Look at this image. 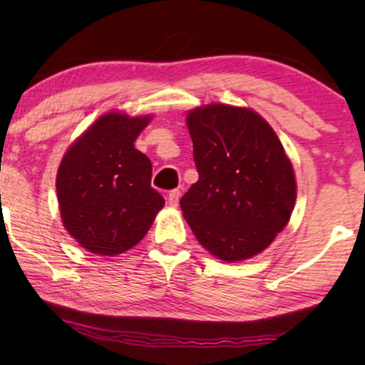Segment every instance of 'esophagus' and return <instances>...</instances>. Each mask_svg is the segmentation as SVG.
<instances>
[{
  "label": "esophagus",
  "mask_w": 365,
  "mask_h": 365,
  "mask_svg": "<svg viewBox=\"0 0 365 365\" xmlns=\"http://www.w3.org/2000/svg\"><path fill=\"white\" fill-rule=\"evenodd\" d=\"M179 197H181V191H179V189H173V191H169V194H168L169 206L176 207L179 204Z\"/></svg>",
  "instance_id": "obj_1"
}]
</instances>
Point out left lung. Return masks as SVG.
I'll return each instance as SVG.
<instances>
[{
	"label": "left lung",
	"mask_w": 365,
	"mask_h": 365,
	"mask_svg": "<svg viewBox=\"0 0 365 365\" xmlns=\"http://www.w3.org/2000/svg\"><path fill=\"white\" fill-rule=\"evenodd\" d=\"M197 182L181 197L189 227L226 262L262 252L287 226L296 178L277 134L247 108L207 104L186 118Z\"/></svg>",
	"instance_id": "obj_1"
}]
</instances>
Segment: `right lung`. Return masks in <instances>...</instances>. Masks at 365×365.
I'll return each instance as SVG.
<instances>
[{
	"label": "right lung",
	"mask_w": 365,
	"mask_h": 365,
	"mask_svg": "<svg viewBox=\"0 0 365 365\" xmlns=\"http://www.w3.org/2000/svg\"><path fill=\"white\" fill-rule=\"evenodd\" d=\"M149 121L151 116L103 114L61 159L59 212L66 231L89 252H126L146 236L164 206L151 187V161L134 148Z\"/></svg>",
	"instance_id": "obj_1"
}]
</instances>
